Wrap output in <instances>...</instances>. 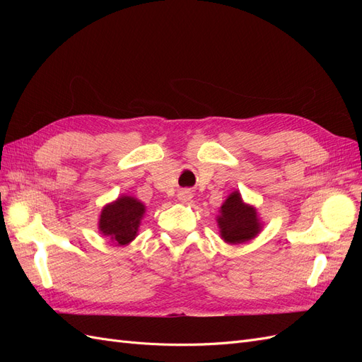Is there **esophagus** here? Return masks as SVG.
I'll return each instance as SVG.
<instances>
[{
	"instance_id": "1",
	"label": "esophagus",
	"mask_w": 362,
	"mask_h": 362,
	"mask_svg": "<svg viewBox=\"0 0 362 362\" xmlns=\"http://www.w3.org/2000/svg\"><path fill=\"white\" fill-rule=\"evenodd\" d=\"M178 199L181 202H189L192 199V192L190 190H180L178 192Z\"/></svg>"
}]
</instances>
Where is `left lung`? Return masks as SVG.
I'll return each mask as SVG.
<instances>
[{
  "label": "left lung",
  "mask_w": 362,
  "mask_h": 362,
  "mask_svg": "<svg viewBox=\"0 0 362 362\" xmlns=\"http://www.w3.org/2000/svg\"><path fill=\"white\" fill-rule=\"evenodd\" d=\"M221 235L226 243L237 245L247 242L259 233V222L254 208L243 204L238 192L229 194L221 206V216L217 218Z\"/></svg>",
  "instance_id": "left-lung-1"
}]
</instances>
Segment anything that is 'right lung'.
<instances>
[{
    "label": "right lung",
    "instance_id": "1",
    "mask_svg": "<svg viewBox=\"0 0 362 362\" xmlns=\"http://www.w3.org/2000/svg\"><path fill=\"white\" fill-rule=\"evenodd\" d=\"M144 213V204L129 196H122L116 202L104 206L100 217V231L110 237L115 245H127L136 238Z\"/></svg>",
    "mask_w": 362,
    "mask_h": 362
}]
</instances>
